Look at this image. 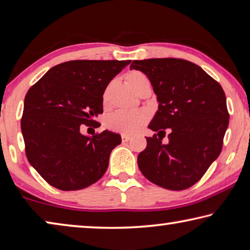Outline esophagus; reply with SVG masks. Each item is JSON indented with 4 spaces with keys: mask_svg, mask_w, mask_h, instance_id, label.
<instances>
[{
    "mask_svg": "<svg viewBox=\"0 0 250 250\" xmlns=\"http://www.w3.org/2000/svg\"><path fill=\"white\" fill-rule=\"evenodd\" d=\"M130 138H132V137H130L129 135H126V134H123L122 135V142L123 143H127Z\"/></svg>",
    "mask_w": 250,
    "mask_h": 250,
    "instance_id": "1",
    "label": "esophagus"
}]
</instances>
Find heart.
I'll return each mask as SVG.
<instances>
[{"instance_id": "heart-1", "label": "heart", "mask_w": 250, "mask_h": 250, "mask_svg": "<svg viewBox=\"0 0 250 250\" xmlns=\"http://www.w3.org/2000/svg\"><path fill=\"white\" fill-rule=\"evenodd\" d=\"M144 79H147L145 74L139 71H132L126 77L130 89L141 82ZM150 113L147 109H135V111H116L106 117L105 125L109 130L122 134H134L137 133L146 123L149 121Z\"/></svg>"}]
</instances>
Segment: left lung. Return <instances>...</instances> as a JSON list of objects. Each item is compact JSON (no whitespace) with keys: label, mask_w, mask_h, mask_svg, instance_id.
<instances>
[{"label":"left lung","mask_w":250,"mask_h":250,"mask_svg":"<svg viewBox=\"0 0 250 250\" xmlns=\"http://www.w3.org/2000/svg\"><path fill=\"white\" fill-rule=\"evenodd\" d=\"M145 73L159 106L148 126L146 149L137 164L150 182L181 191L195 185L220 156L229 126L226 96L220 83L191 61L178 58L134 60ZM169 130L167 144L162 143Z\"/></svg>","instance_id":"obj_1"}]
</instances>
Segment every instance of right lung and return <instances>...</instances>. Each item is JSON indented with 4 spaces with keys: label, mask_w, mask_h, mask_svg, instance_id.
Returning a JSON list of instances; mask_svg holds the SVG:
<instances>
[{
    "label": "right lung",
    "mask_w": 250,
    "mask_h": 250,
    "mask_svg": "<svg viewBox=\"0 0 250 250\" xmlns=\"http://www.w3.org/2000/svg\"><path fill=\"white\" fill-rule=\"evenodd\" d=\"M130 60H71L52 67L30 86L21 128L29 164L62 191L93 185L106 171L121 135L104 130L92 137L81 125L103 113V93Z\"/></svg>",
    "instance_id": "add662e5"
}]
</instances>
